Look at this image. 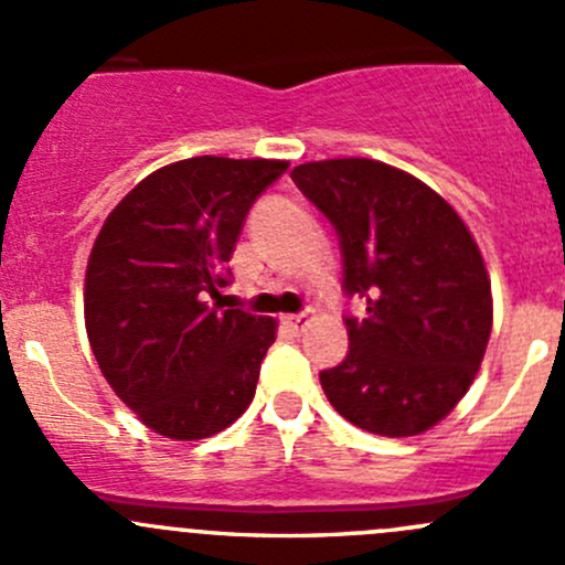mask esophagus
Instances as JSON below:
<instances>
[{
	"instance_id": "34e87169",
	"label": "esophagus",
	"mask_w": 565,
	"mask_h": 565,
	"mask_svg": "<svg viewBox=\"0 0 565 565\" xmlns=\"http://www.w3.org/2000/svg\"><path fill=\"white\" fill-rule=\"evenodd\" d=\"M284 324H287L289 330H295V333H300V330L309 324V315H287L284 317Z\"/></svg>"
}]
</instances>
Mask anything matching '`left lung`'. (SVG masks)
<instances>
[{
  "label": "left lung",
  "instance_id": "left-lung-1",
  "mask_svg": "<svg viewBox=\"0 0 565 565\" xmlns=\"http://www.w3.org/2000/svg\"><path fill=\"white\" fill-rule=\"evenodd\" d=\"M292 180L335 226L350 352L319 374L335 413L380 437L440 424L476 380L492 333V284L457 210L418 177L372 158L300 163Z\"/></svg>",
  "mask_w": 565,
  "mask_h": 565
}]
</instances>
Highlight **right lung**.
<instances>
[{
	"instance_id": "right-lung-1",
	"label": "right lung",
	"mask_w": 565,
	"mask_h": 565,
	"mask_svg": "<svg viewBox=\"0 0 565 565\" xmlns=\"http://www.w3.org/2000/svg\"><path fill=\"white\" fill-rule=\"evenodd\" d=\"M289 161L199 156L147 174L108 213L84 278V324L111 391L147 429L204 440L256 393L276 319L224 309L226 262L254 199Z\"/></svg>"
}]
</instances>
